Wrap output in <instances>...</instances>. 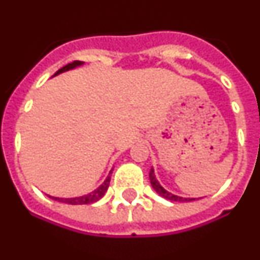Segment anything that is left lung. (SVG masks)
Listing matches in <instances>:
<instances>
[{"label":"left lung","instance_id":"1","mask_svg":"<svg viewBox=\"0 0 260 260\" xmlns=\"http://www.w3.org/2000/svg\"><path fill=\"white\" fill-rule=\"evenodd\" d=\"M150 181H151V185H152L153 190H155V191L157 192L160 197L168 199V201H172V202H192V201H195V199H197V198H182V197H178V195H174V194H172V192L167 191V190H165L164 187L160 185V183H158V181L156 180L155 171H153V168H151V171H150Z\"/></svg>","mask_w":260,"mask_h":260}]
</instances>
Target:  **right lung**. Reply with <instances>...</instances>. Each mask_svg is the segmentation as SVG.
Listing matches in <instances>:
<instances>
[{
  "mask_svg": "<svg viewBox=\"0 0 260 260\" xmlns=\"http://www.w3.org/2000/svg\"><path fill=\"white\" fill-rule=\"evenodd\" d=\"M84 62L82 61H74L71 62V63H68L66 66H63L62 69H59L58 71H57L56 74L53 75V77H56V75L61 74V73H65V71H69V70H74V69L77 68H80V66H83ZM113 171V169H112ZM112 171L109 172V174H108V177L105 178L104 182L102 183V185L99 186L98 189L93 190L92 192H88V194L86 195H82V197H75V198H58V197H52V195H49V198L54 199V201H58L61 202V203H66V204H91V203H95V202H98L99 199H102L103 197H104V194L107 192L108 187H109V182H110V173H112Z\"/></svg>",
  "mask_w": 260,
  "mask_h": 260,
  "instance_id": "add662e5",
  "label": "right lung"
}]
</instances>
